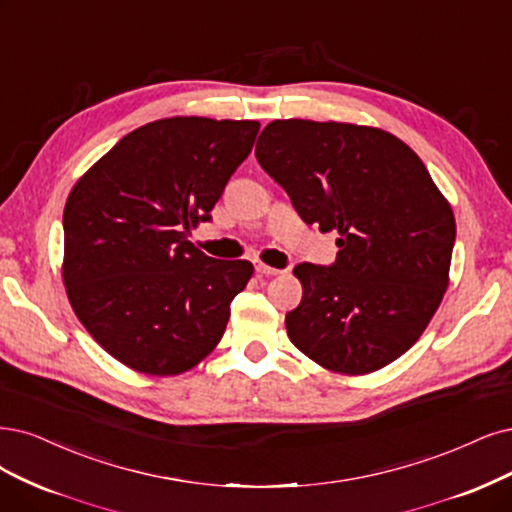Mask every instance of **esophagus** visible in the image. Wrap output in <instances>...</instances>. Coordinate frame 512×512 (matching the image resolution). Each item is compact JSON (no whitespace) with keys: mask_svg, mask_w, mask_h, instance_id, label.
I'll list each match as a JSON object with an SVG mask.
<instances>
[{"mask_svg":"<svg viewBox=\"0 0 512 512\" xmlns=\"http://www.w3.org/2000/svg\"><path fill=\"white\" fill-rule=\"evenodd\" d=\"M255 270H257V274H263V276H276V274H280V270L270 268V266H266V263H257Z\"/></svg>","mask_w":512,"mask_h":512,"instance_id":"obj_1","label":"esophagus"}]
</instances>
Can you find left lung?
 Returning a JSON list of instances; mask_svg holds the SVG:
<instances>
[{
  "mask_svg": "<svg viewBox=\"0 0 512 512\" xmlns=\"http://www.w3.org/2000/svg\"><path fill=\"white\" fill-rule=\"evenodd\" d=\"M255 156L295 211L335 232L331 266L299 263L289 339L329 371L382 369L418 342L449 285L451 206L415 151L371 126L274 120Z\"/></svg>",
  "mask_w": 512,
  "mask_h": 512,
  "instance_id": "8db88e82",
  "label": "left lung"
}]
</instances>
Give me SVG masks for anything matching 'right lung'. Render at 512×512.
I'll return each instance as SVG.
<instances>
[{"mask_svg": "<svg viewBox=\"0 0 512 512\" xmlns=\"http://www.w3.org/2000/svg\"><path fill=\"white\" fill-rule=\"evenodd\" d=\"M259 122L166 118L128 132L73 185L63 282L103 350L147 375L196 367L219 344L253 263L213 259L187 234L211 221Z\"/></svg>", "mask_w": 512, "mask_h": 512, "instance_id": "right-lung-1", "label": "right lung"}]
</instances>
